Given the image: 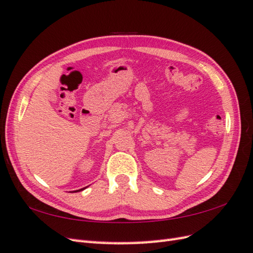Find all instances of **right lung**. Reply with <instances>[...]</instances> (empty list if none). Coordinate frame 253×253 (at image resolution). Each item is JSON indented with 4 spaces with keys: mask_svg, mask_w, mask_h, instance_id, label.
<instances>
[{
    "mask_svg": "<svg viewBox=\"0 0 253 253\" xmlns=\"http://www.w3.org/2000/svg\"><path fill=\"white\" fill-rule=\"evenodd\" d=\"M84 188H83V189H79V190H75V191H73V192H76V191H82V190H84Z\"/></svg>",
    "mask_w": 253,
    "mask_h": 253,
    "instance_id": "1",
    "label": "right lung"
}]
</instances>
